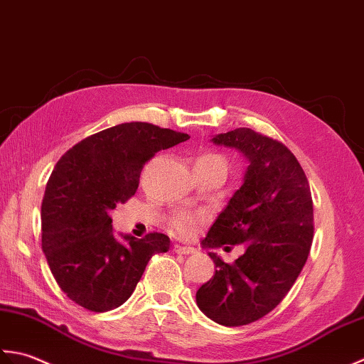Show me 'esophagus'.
<instances>
[{"label":"esophagus","instance_id":"esophagus-1","mask_svg":"<svg viewBox=\"0 0 364 364\" xmlns=\"http://www.w3.org/2000/svg\"><path fill=\"white\" fill-rule=\"evenodd\" d=\"M174 251L177 255H193L196 250L193 247H182V245H174Z\"/></svg>","mask_w":364,"mask_h":364}]
</instances>
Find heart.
I'll return each instance as SVG.
<instances>
[{"instance_id": "1", "label": "heart", "mask_w": 364, "mask_h": 364, "mask_svg": "<svg viewBox=\"0 0 364 364\" xmlns=\"http://www.w3.org/2000/svg\"><path fill=\"white\" fill-rule=\"evenodd\" d=\"M196 161L213 163V165H218L223 169H226V160L218 154L201 155V157L196 159ZM195 226H196V218L191 217V215H187V213L179 215V217L174 220V229L182 235H188L193 231V229H195Z\"/></svg>"}]
</instances>
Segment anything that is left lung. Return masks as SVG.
Segmentation results:
<instances>
[{
  "label": "left lung",
  "mask_w": 364,
  "mask_h": 364,
  "mask_svg": "<svg viewBox=\"0 0 364 364\" xmlns=\"http://www.w3.org/2000/svg\"><path fill=\"white\" fill-rule=\"evenodd\" d=\"M248 160L242 187L210 226L204 248L245 253L226 264L215 255V275L196 292V303L213 322L240 327L269 314L299 278L313 243V198L305 171L279 141L251 129L212 138Z\"/></svg>",
  "instance_id": "obj_1"
}]
</instances>
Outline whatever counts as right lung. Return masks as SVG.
<instances>
[{
    "label": "right lung",
    "mask_w": 364,
    "mask_h": 364,
    "mask_svg": "<svg viewBox=\"0 0 364 364\" xmlns=\"http://www.w3.org/2000/svg\"><path fill=\"white\" fill-rule=\"evenodd\" d=\"M188 138L125 122L85 138L59 159L42 201V250L58 286L77 305L94 313L121 306L149 259L169 250V237L160 232L117 242L109 212L135 195L147 160Z\"/></svg>",
    "instance_id": "add662e5"
}]
</instances>
